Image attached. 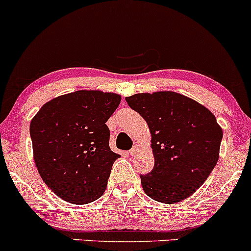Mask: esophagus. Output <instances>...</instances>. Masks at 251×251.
<instances>
[{"instance_id":"obj_1","label":"esophagus","mask_w":251,"mask_h":251,"mask_svg":"<svg viewBox=\"0 0 251 251\" xmlns=\"http://www.w3.org/2000/svg\"><path fill=\"white\" fill-rule=\"evenodd\" d=\"M138 150H139V147H138V145H134V147L132 148L130 151H128V155H130V156L136 155V153L138 152Z\"/></svg>"}]
</instances>
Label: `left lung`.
I'll return each mask as SVG.
<instances>
[{
	"mask_svg": "<svg viewBox=\"0 0 251 251\" xmlns=\"http://www.w3.org/2000/svg\"><path fill=\"white\" fill-rule=\"evenodd\" d=\"M126 102L148 123L155 166L140 175L147 195L175 203L191 197L216 167L223 131L197 101L174 92L136 94Z\"/></svg>",
	"mask_w": 251,
	"mask_h": 251,
	"instance_id": "obj_1",
	"label": "left lung"
}]
</instances>
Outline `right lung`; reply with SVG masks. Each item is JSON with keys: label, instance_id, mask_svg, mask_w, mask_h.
<instances>
[{"label": "right lung", "instance_id": "obj_1", "mask_svg": "<svg viewBox=\"0 0 251 251\" xmlns=\"http://www.w3.org/2000/svg\"><path fill=\"white\" fill-rule=\"evenodd\" d=\"M120 95L78 90L44 104L31 121L33 153L46 186L71 203L93 202L106 191L120 155L109 148L106 121Z\"/></svg>", "mask_w": 251, "mask_h": 251}]
</instances>
